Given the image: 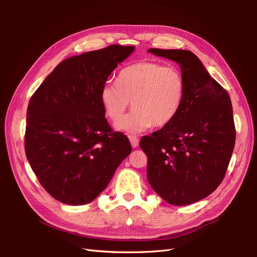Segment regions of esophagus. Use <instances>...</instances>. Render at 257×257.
Wrapping results in <instances>:
<instances>
[{
  "label": "esophagus",
  "instance_id": "34e87169",
  "mask_svg": "<svg viewBox=\"0 0 257 257\" xmlns=\"http://www.w3.org/2000/svg\"><path fill=\"white\" fill-rule=\"evenodd\" d=\"M129 141H130L131 146H132L133 148H137V147L139 146L140 141H139V139H138L136 136H129Z\"/></svg>",
  "mask_w": 257,
  "mask_h": 257
}]
</instances>
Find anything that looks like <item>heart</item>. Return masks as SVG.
<instances>
[{
  "label": "heart",
  "instance_id": "heart-1",
  "mask_svg": "<svg viewBox=\"0 0 257 257\" xmlns=\"http://www.w3.org/2000/svg\"><path fill=\"white\" fill-rule=\"evenodd\" d=\"M117 84L107 82L100 91V101L106 116L116 121L123 115L130 101L133 112L120 120L116 128L137 133L164 127L176 117L185 96V80L176 66L143 61L121 70Z\"/></svg>",
  "mask_w": 257,
  "mask_h": 257
}]
</instances>
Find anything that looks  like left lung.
Here are the masks:
<instances>
[{
	"label": "left lung",
	"mask_w": 257,
	"mask_h": 257,
	"mask_svg": "<svg viewBox=\"0 0 257 257\" xmlns=\"http://www.w3.org/2000/svg\"><path fill=\"white\" fill-rule=\"evenodd\" d=\"M149 52L180 65L185 96L176 117L140 142L148 181L168 203L188 205L209 196L225 177L235 144L230 97L191 51Z\"/></svg>",
	"instance_id": "1"
}]
</instances>
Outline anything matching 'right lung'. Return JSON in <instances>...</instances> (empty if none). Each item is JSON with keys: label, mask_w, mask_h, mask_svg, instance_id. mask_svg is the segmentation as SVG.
Instances as JSON below:
<instances>
[{"label": "right lung", "mask_w": 257, "mask_h": 257, "mask_svg": "<svg viewBox=\"0 0 257 257\" xmlns=\"http://www.w3.org/2000/svg\"><path fill=\"white\" fill-rule=\"evenodd\" d=\"M133 50L111 45L67 58L29 101L26 156L39 183L62 203L96 199L131 153L128 138L108 124L100 91Z\"/></svg>", "instance_id": "1"}]
</instances>
